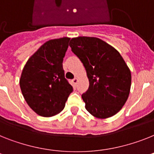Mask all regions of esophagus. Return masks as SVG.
<instances>
[{
    "label": "esophagus",
    "mask_w": 154,
    "mask_h": 154,
    "mask_svg": "<svg viewBox=\"0 0 154 154\" xmlns=\"http://www.w3.org/2000/svg\"><path fill=\"white\" fill-rule=\"evenodd\" d=\"M73 83L74 84V85H76V84L77 83V81H78V78H77V77H75L74 79H73Z\"/></svg>",
    "instance_id": "obj_1"
}]
</instances>
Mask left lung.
<instances>
[{
  "label": "left lung",
  "mask_w": 154,
  "mask_h": 154,
  "mask_svg": "<svg viewBox=\"0 0 154 154\" xmlns=\"http://www.w3.org/2000/svg\"><path fill=\"white\" fill-rule=\"evenodd\" d=\"M69 45L84 64L88 77V90L81 95L86 109L96 118L113 117L128 98L130 69L119 51L99 38L74 37Z\"/></svg>",
  "instance_id": "1"
}]
</instances>
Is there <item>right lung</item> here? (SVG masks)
Listing matches in <instances>:
<instances>
[{
    "instance_id": "add662e5",
    "label": "right lung",
    "mask_w": 154,
    "mask_h": 154,
    "mask_svg": "<svg viewBox=\"0 0 154 154\" xmlns=\"http://www.w3.org/2000/svg\"><path fill=\"white\" fill-rule=\"evenodd\" d=\"M69 37L46 41L27 60L19 85L26 102L37 114L52 117L64 109L73 87L63 68Z\"/></svg>"
}]
</instances>
